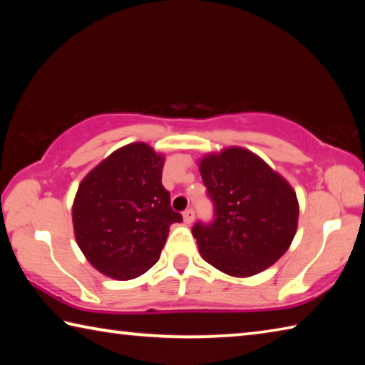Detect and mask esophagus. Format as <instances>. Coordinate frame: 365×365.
I'll list each match as a JSON object with an SVG mask.
<instances>
[{"label":"esophagus","instance_id":"34e87169","mask_svg":"<svg viewBox=\"0 0 365 365\" xmlns=\"http://www.w3.org/2000/svg\"><path fill=\"white\" fill-rule=\"evenodd\" d=\"M183 220L185 224H191L195 220V211L191 207H188L187 211H183Z\"/></svg>","mask_w":365,"mask_h":365}]
</instances>
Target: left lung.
Masks as SVG:
<instances>
[{
	"mask_svg": "<svg viewBox=\"0 0 365 365\" xmlns=\"http://www.w3.org/2000/svg\"><path fill=\"white\" fill-rule=\"evenodd\" d=\"M200 170L214 206L211 222L197 220L191 228L205 261L235 277L259 274L279 261L298 225L293 188L243 148L206 156Z\"/></svg>",
	"mask_w": 365,
	"mask_h": 365,
	"instance_id": "1",
	"label": "left lung"
}]
</instances>
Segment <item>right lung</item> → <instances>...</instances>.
I'll use <instances>...</instances> for the list:
<instances>
[{
  "instance_id": "obj_1",
  "label": "right lung",
  "mask_w": 365,
  "mask_h": 365,
  "mask_svg": "<svg viewBox=\"0 0 365 365\" xmlns=\"http://www.w3.org/2000/svg\"><path fill=\"white\" fill-rule=\"evenodd\" d=\"M164 160L145 143L114 151L80 183L72 207L80 250L93 267L130 280L158 262L174 222Z\"/></svg>"
}]
</instances>
